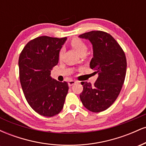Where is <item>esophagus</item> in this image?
<instances>
[{
    "instance_id": "obj_1",
    "label": "esophagus",
    "mask_w": 146,
    "mask_h": 146,
    "mask_svg": "<svg viewBox=\"0 0 146 146\" xmlns=\"http://www.w3.org/2000/svg\"><path fill=\"white\" fill-rule=\"evenodd\" d=\"M76 83H77L76 81H74V80H70V81H68V86H71Z\"/></svg>"
}]
</instances>
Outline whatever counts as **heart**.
<instances>
[{
	"label": "heart",
	"mask_w": 146,
	"mask_h": 146,
	"mask_svg": "<svg viewBox=\"0 0 146 146\" xmlns=\"http://www.w3.org/2000/svg\"><path fill=\"white\" fill-rule=\"evenodd\" d=\"M70 44L73 48L76 50L77 51L80 53V55L82 53H85L88 49V46L87 44L85 43L84 41H83L81 38H74L71 40ZM63 55V49L61 48L60 50L59 53H58V57L59 58H62Z\"/></svg>",
	"instance_id": "1"
}]
</instances>
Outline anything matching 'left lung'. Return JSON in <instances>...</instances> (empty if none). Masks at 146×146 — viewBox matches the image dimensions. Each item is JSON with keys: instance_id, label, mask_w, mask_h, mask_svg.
<instances>
[{"instance_id": "8db88e82", "label": "left lung", "mask_w": 146, "mask_h": 146, "mask_svg": "<svg viewBox=\"0 0 146 146\" xmlns=\"http://www.w3.org/2000/svg\"><path fill=\"white\" fill-rule=\"evenodd\" d=\"M93 44V58L90 67L98 78L92 86L82 82L83 90L80 95L84 106L93 113L108 109L119 95L126 73L127 62L123 50L109 33L91 31L80 35Z\"/></svg>"}]
</instances>
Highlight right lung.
Segmentation results:
<instances>
[{"mask_svg":"<svg viewBox=\"0 0 146 146\" xmlns=\"http://www.w3.org/2000/svg\"><path fill=\"white\" fill-rule=\"evenodd\" d=\"M66 40V37H38L25 45L19 56V78L25 98L34 111L44 117L60 113L68 93V83L50 75Z\"/></svg>","mask_w":146,"mask_h":146,"instance_id":"right-lung-1","label":"right lung"}]
</instances>
